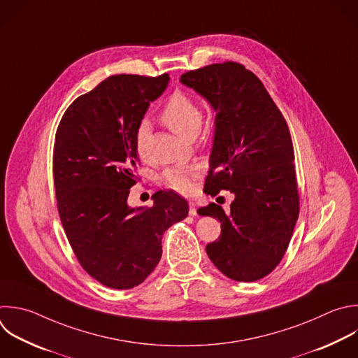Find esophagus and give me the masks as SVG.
<instances>
[{"mask_svg": "<svg viewBox=\"0 0 358 358\" xmlns=\"http://www.w3.org/2000/svg\"><path fill=\"white\" fill-rule=\"evenodd\" d=\"M189 215L191 216H196V203L195 202H192V201H189Z\"/></svg>", "mask_w": 358, "mask_h": 358, "instance_id": "1", "label": "esophagus"}]
</instances>
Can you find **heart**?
I'll use <instances>...</instances> for the list:
<instances>
[{
  "label": "heart",
  "mask_w": 358,
  "mask_h": 358,
  "mask_svg": "<svg viewBox=\"0 0 358 358\" xmlns=\"http://www.w3.org/2000/svg\"><path fill=\"white\" fill-rule=\"evenodd\" d=\"M162 119L173 132L188 139L189 136L196 135L202 125V110L192 96L184 92H176L167 99L162 112ZM149 132L150 127L148 121H142L136 128L135 148L141 156H143ZM198 174V167H170L163 173V181L169 188L180 194H188L191 192L192 181Z\"/></svg>",
  "instance_id": "heart-1"
}]
</instances>
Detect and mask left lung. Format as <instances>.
<instances>
[{
	"instance_id": "obj_1",
	"label": "left lung",
	"mask_w": 358,
	"mask_h": 358,
	"mask_svg": "<svg viewBox=\"0 0 358 358\" xmlns=\"http://www.w3.org/2000/svg\"><path fill=\"white\" fill-rule=\"evenodd\" d=\"M180 81L216 112L203 191L234 195L229 213L213 202L198 209L219 219L222 229L206 253L226 277L257 281L280 264L299 215L288 125L263 83L243 64H209L184 73Z\"/></svg>"
}]
</instances>
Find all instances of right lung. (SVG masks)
I'll list each match as a JSON object with an SVG mask.
<instances>
[{"instance_id": "1", "label": "right lung", "mask_w": 358, "mask_h": 358, "mask_svg": "<svg viewBox=\"0 0 358 358\" xmlns=\"http://www.w3.org/2000/svg\"><path fill=\"white\" fill-rule=\"evenodd\" d=\"M169 74L110 76L78 96L59 124L53 177L59 215L81 267L113 289L142 284L162 257L164 231L188 215L173 191L152 208H131L139 164L135 132L169 84Z\"/></svg>"}]
</instances>
